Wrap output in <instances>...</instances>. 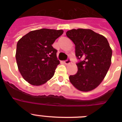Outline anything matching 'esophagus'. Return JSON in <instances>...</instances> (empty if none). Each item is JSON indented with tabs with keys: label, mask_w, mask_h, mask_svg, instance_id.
Returning <instances> with one entry per match:
<instances>
[{
	"label": "esophagus",
	"mask_w": 122,
	"mask_h": 122,
	"mask_svg": "<svg viewBox=\"0 0 122 122\" xmlns=\"http://www.w3.org/2000/svg\"><path fill=\"white\" fill-rule=\"evenodd\" d=\"M71 63V61L70 59H68V60H66V61H65V63L66 65L70 64Z\"/></svg>",
	"instance_id": "esophagus-1"
}]
</instances>
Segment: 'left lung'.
<instances>
[{
	"label": "left lung",
	"instance_id": "obj_1",
	"mask_svg": "<svg viewBox=\"0 0 122 122\" xmlns=\"http://www.w3.org/2000/svg\"><path fill=\"white\" fill-rule=\"evenodd\" d=\"M66 35L75 45L77 72L69 77L72 85L82 92H89L103 81L111 64L112 51L106 38L90 29H72Z\"/></svg>",
	"mask_w": 122,
	"mask_h": 122
}]
</instances>
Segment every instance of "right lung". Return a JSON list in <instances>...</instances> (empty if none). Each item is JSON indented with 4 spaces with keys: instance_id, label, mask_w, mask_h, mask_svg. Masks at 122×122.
<instances>
[{
    "instance_id": "obj_1",
    "label": "right lung",
    "mask_w": 122,
    "mask_h": 122,
    "mask_svg": "<svg viewBox=\"0 0 122 122\" xmlns=\"http://www.w3.org/2000/svg\"><path fill=\"white\" fill-rule=\"evenodd\" d=\"M63 33V30L41 29L29 32L18 41V70L30 84L41 86L53 77L60 62L52 45Z\"/></svg>"
}]
</instances>
